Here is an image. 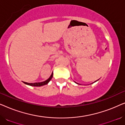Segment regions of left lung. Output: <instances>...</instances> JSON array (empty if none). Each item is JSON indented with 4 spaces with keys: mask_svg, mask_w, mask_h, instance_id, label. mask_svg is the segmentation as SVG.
<instances>
[{
    "mask_svg": "<svg viewBox=\"0 0 125 125\" xmlns=\"http://www.w3.org/2000/svg\"><path fill=\"white\" fill-rule=\"evenodd\" d=\"M96 81H94V83H95V82H96ZM75 83H76V82H75ZM77 83V84H78V83Z\"/></svg>",
    "mask_w": 125,
    "mask_h": 125,
    "instance_id": "obj_1",
    "label": "left lung"
}]
</instances>
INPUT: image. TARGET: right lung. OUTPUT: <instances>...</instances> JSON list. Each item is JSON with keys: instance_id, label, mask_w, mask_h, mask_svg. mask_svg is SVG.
Instances as JSON below:
<instances>
[{"instance_id": "add662e5", "label": "right lung", "mask_w": 125, "mask_h": 125, "mask_svg": "<svg viewBox=\"0 0 125 125\" xmlns=\"http://www.w3.org/2000/svg\"><path fill=\"white\" fill-rule=\"evenodd\" d=\"M52 77H53V73H52V74H51V76L50 77H49V78H48V79L47 80L45 81L41 82V83H25V82H24V83L25 84L30 85V86H43V85H45L46 84H47V83L51 81V80L52 79Z\"/></svg>"}]
</instances>
